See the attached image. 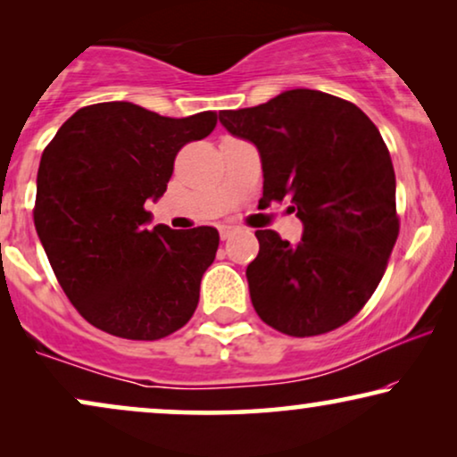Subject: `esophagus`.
Masks as SVG:
<instances>
[{
  "instance_id": "esophagus-1",
  "label": "esophagus",
  "mask_w": 457,
  "mask_h": 457,
  "mask_svg": "<svg viewBox=\"0 0 457 457\" xmlns=\"http://www.w3.org/2000/svg\"><path fill=\"white\" fill-rule=\"evenodd\" d=\"M218 230H220V239H222V241H227L228 237L235 233V228L228 227V224H220V227H218Z\"/></svg>"
}]
</instances>
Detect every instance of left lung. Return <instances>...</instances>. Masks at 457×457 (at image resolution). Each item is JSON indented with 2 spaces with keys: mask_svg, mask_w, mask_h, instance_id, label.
<instances>
[{
  "mask_svg": "<svg viewBox=\"0 0 457 457\" xmlns=\"http://www.w3.org/2000/svg\"><path fill=\"white\" fill-rule=\"evenodd\" d=\"M220 124L258 147L260 204L291 199L303 224L295 245L255 230L260 252L245 270L255 312L291 337L339 328L377 291L399 235L395 170L378 129L358 105L314 89L222 110Z\"/></svg>",
  "mask_w": 457,
  "mask_h": 457,
  "instance_id": "8db88e82",
  "label": "left lung"
}]
</instances>
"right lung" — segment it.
Returning a JSON list of instances; mask_svg holds the SVG:
<instances>
[{"label":"right lung","mask_w":457,"mask_h":457,"mask_svg":"<svg viewBox=\"0 0 457 457\" xmlns=\"http://www.w3.org/2000/svg\"><path fill=\"white\" fill-rule=\"evenodd\" d=\"M216 112L168 118L130 102L68 118L41 155L35 228L79 314L105 333L155 341L185 327L216 258L218 230L149 228L179 149L214 130Z\"/></svg>","instance_id":"1"}]
</instances>
